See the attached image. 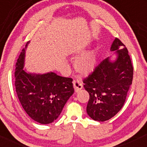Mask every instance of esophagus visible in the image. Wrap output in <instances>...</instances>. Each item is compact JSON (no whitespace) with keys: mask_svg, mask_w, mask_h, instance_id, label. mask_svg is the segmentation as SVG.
I'll list each match as a JSON object with an SVG mask.
<instances>
[{"mask_svg":"<svg viewBox=\"0 0 147 147\" xmlns=\"http://www.w3.org/2000/svg\"><path fill=\"white\" fill-rule=\"evenodd\" d=\"M72 84H73V86L75 90V92H78V91L80 90L81 89H82V88H83L82 82H81V81L78 80V79H75V80H73Z\"/></svg>","mask_w":147,"mask_h":147,"instance_id":"esophagus-1","label":"esophagus"}]
</instances>
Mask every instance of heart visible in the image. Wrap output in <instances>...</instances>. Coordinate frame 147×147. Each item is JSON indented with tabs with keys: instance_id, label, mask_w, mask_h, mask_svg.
Returning <instances> with one entry per match:
<instances>
[{
	"instance_id": "obj_1",
	"label": "heart",
	"mask_w": 147,
	"mask_h": 147,
	"mask_svg": "<svg viewBox=\"0 0 147 147\" xmlns=\"http://www.w3.org/2000/svg\"><path fill=\"white\" fill-rule=\"evenodd\" d=\"M80 52H77L79 53ZM97 59L96 52L93 50L88 51L82 54L75 62V68L79 73L83 75H88L93 72L97 65Z\"/></svg>"
}]
</instances>
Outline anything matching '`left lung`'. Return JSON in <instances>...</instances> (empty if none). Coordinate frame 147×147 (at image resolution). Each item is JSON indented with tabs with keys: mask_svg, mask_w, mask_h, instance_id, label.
<instances>
[{
	"mask_svg": "<svg viewBox=\"0 0 147 147\" xmlns=\"http://www.w3.org/2000/svg\"><path fill=\"white\" fill-rule=\"evenodd\" d=\"M115 59L108 57L84 80L90 95L87 113L92 119L104 122L121 110L132 84L133 68L127 48L115 38L111 47Z\"/></svg>",
	"mask_w": 147,
	"mask_h": 147,
	"instance_id": "1",
	"label": "left lung"
}]
</instances>
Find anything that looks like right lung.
<instances>
[{"instance_id": "add662e5", "label": "right lung", "mask_w": 147, "mask_h": 147, "mask_svg": "<svg viewBox=\"0 0 147 147\" xmlns=\"http://www.w3.org/2000/svg\"><path fill=\"white\" fill-rule=\"evenodd\" d=\"M18 57L15 70V87L23 109L32 119L42 124L53 122L60 115L67 101L74 93L71 78L55 72L32 73L24 68L25 51Z\"/></svg>"}]
</instances>
